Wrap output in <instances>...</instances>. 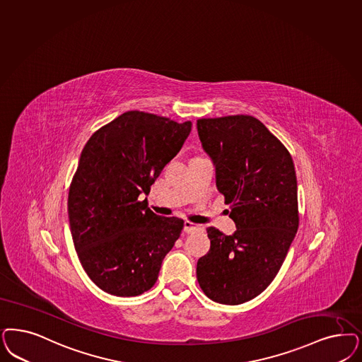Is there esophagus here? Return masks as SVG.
Returning a JSON list of instances; mask_svg holds the SVG:
<instances>
[{
  "mask_svg": "<svg viewBox=\"0 0 362 362\" xmlns=\"http://www.w3.org/2000/svg\"><path fill=\"white\" fill-rule=\"evenodd\" d=\"M183 230H185V233H187V234H192V233H197V231L203 230V226L197 225V223H192V222H189V221H186Z\"/></svg>",
  "mask_w": 362,
  "mask_h": 362,
  "instance_id": "1",
  "label": "esophagus"
}]
</instances>
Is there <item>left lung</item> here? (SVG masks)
Wrapping results in <instances>:
<instances>
[{
  "label": "left lung",
  "instance_id": "obj_1",
  "mask_svg": "<svg viewBox=\"0 0 362 362\" xmlns=\"http://www.w3.org/2000/svg\"><path fill=\"white\" fill-rule=\"evenodd\" d=\"M197 125L237 225L233 235L207 228L211 247L198 261L197 278L209 298L240 305L273 282L296 237V168L286 147L252 116L199 119Z\"/></svg>",
  "mask_w": 362,
  "mask_h": 362
}]
</instances>
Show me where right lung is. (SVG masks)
Returning <instances> with one entry per match:
<instances>
[{"instance_id":"obj_1","label":"right lung","mask_w":362,"mask_h":362,"mask_svg":"<svg viewBox=\"0 0 362 362\" xmlns=\"http://www.w3.org/2000/svg\"><path fill=\"white\" fill-rule=\"evenodd\" d=\"M191 122L128 111L103 125L81 151L68 194L76 252L92 282L116 297L155 285L185 222L151 211L141 194L180 151Z\"/></svg>"}]
</instances>
